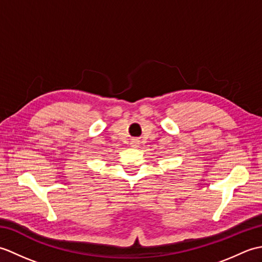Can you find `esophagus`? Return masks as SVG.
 <instances>
[{
  "label": "esophagus",
  "instance_id": "1",
  "mask_svg": "<svg viewBox=\"0 0 262 262\" xmlns=\"http://www.w3.org/2000/svg\"><path fill=\"white\" fill-rule=\"evenodd\" d=\"M130 145H132V147L140 146V141H138L137 138H133V140L130 141Z\"/></svg>",
  "mask_w": 262,
  "mask_h": 262
}]
</instances>
